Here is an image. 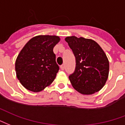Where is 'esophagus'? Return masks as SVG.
Listing matches in <instances>:
<instances>
[{
    "instance_id": "34e87169",
    "label": "esophagus",
    "mask_w": 125,
    "mask_h": 125,
    "mask_svg": "<svg viewBox=\"0 0 125 125\" xmlns=\"http://www.w3.org/2000/svg\"><path fill=\"white\" fill-rule=\"evenodd\" d=\"M61 70H64V69H65V65L64 64H62L61 66Z\"/></svg>"
}]
</instances>
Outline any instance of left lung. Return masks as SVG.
Masks as SVG:
<instances>
[{
  "label": "left lung",
  "instance_id": "1",
  "mask_svg": "<svg viewBox=\"0 0 125 125\" xmlns=\"http://www.w3.org/2000/svg\"><path fill=\"white\" fill-rule=\"evenodd\" d=\"M65 41L76 59L74 72L69 77L72 86L83 94L99 91L109 76V62L105 52L92 39L72 36Z\"/></svg>",
  "mask_w": 125,
  "mask_h": 125
}]
</instances>
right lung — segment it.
<instances>
[{
  "instance_id": "obj_1",
  "label": "right lung",
  "mask_w": 125,
  "mask_h": 125,
  "mask_svg": "<svg viewBox=\"0 0 125 125\" xmlns=\"http://www.w3.org/2000/svg\"><path fill=\"white\" fill-rule=\"evenodd\" d=\"M60 40L55 35L36 36L21 51L15 62V71L25 89L38 93L53 82L59 70L53 48Z\"/></svg>"
}]
</instances>
